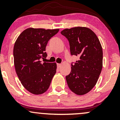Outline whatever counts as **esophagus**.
Returning <instances> with one entry per match:
<instances>
[{
    "instance_id": "obj_1",
    "label": "esophagus",
    "mask_w": 120,
    "mask_h": 120,
    "mask_svg": "<svg viewBox=\"0 0 120 120\" xmlns=\"http://www.w3.org/2000/svg\"><path fill=\"white\" fill-rule=\"evenodd\" d=\"M61 64H57V68H60V67H61Z\"/></svg>"
}]
</instances>
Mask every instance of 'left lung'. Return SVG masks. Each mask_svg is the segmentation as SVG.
<instances>
[{"label":"left lung","instance_id":"8db88e82","mask_svg":"<svg viewBox=\"0 0 120 120\" xmlns=\"http://www.w3.org/2000/svg\"><path fill=\"white\" fill-rule=\"evenodd\" d=\"M61 34L68 40L71 55L79 58L71 63V73L65 77L67 84L75 94H86L96 85L102 69L101 44L94 32L87 27L65 29Z\"/></svg>","mask_w":120,"mask_h":120}]
</instances>
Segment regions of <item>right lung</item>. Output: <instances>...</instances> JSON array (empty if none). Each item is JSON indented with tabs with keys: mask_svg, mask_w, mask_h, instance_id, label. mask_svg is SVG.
<instances>
[{
	"mask_svg": "<svg viewBox=\"0 0 120 120\" xmlns=\"http://www.w3.org/2000/svg\"><path fill=\"white\" fill-rule=\"evenodd\" d=\"M59 29L28 28L20 34L13 48L15 70L22 85L35 95L45 93L56 72V64L44 62L46 47Z\"/></svg>",
	"mask_w": 120,
	"mask_h": 120,
	"instance_id": "right-lung-1",
	"label": "right lung"
}]
</instances>
